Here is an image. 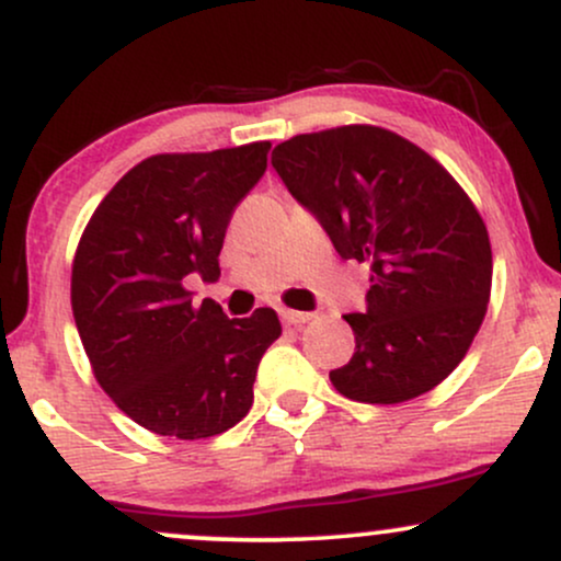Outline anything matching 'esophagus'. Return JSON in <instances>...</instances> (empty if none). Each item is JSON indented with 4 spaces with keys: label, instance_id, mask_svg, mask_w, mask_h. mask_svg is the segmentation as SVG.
Masks as SVG:
<instances>
[{
    "label": "esophagus",
    "instance_id": "esophagus-1",
    "mask_svg": "<svg viewBox=\"0 0 561 561\" xmlns=\"http://www.w3.org/2000/svg\"><path fill=\"white\" fill-rule=\"evenodd\" d=\"M313 319V313H302V311H289V308H282V321L289 327H302Z\"/></svg>",
    "mask_w": 561,
    "mask_h": 561
}]
</instances>
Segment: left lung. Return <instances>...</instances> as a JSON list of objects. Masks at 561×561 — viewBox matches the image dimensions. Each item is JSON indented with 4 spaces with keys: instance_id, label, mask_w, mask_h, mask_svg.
I'll list each match as a JSON object with an SVG mask.
<instances>
[{
    "instance_id": "8db88e82",
    "label": "left lung",
    "mask_w": 561,
    "mask_h": 561,
    "mask_svg": "<svg viewBox=\"0 0 561 561\" xmlns=\"http://www.w3.org/2000/svg\"><path fill=\"white\" fill-rule=\"evenodd\" d=\"M272 165L340 259L371 272L366 311L345 317L356 351L330 371L334 390L390 405L440 385L491 300V240L467 192L414 141L369 124L298 134Z\"/></svg>"
}]
</instances>
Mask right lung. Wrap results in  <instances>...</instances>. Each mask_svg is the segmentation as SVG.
<instances>
[{
  "mask_svg": "<svg viewBox=\"0 0 561 561\" xmlns=\"http://www.w3.org/2000/svg\"><path fill=\"white\" fill-rule=\"evenodd\" d=\"M268 150L272 141H250L141 160L83 229L70 274L79 337L100 388L150 433L214 437L253 405L279 317L255 308L229 319L210 298L195 306L184 279H218L231 214L259 184Z\"/></svg>",
  "mask_w": 561,
  "mask_h": 561,
  "instance_id": "1",
  "label": "right lung"
}]
</instances>
